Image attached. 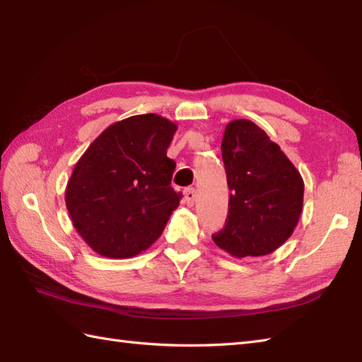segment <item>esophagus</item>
<instances>
[{"label":"esophagus","mask_w":362,"mask_h":362,"mask_svg":"<svg viewBox=\"0 0 362 362\" xmlns=\"http://www.w3.org/2000/svg\"><path fill=\"white\" fill-rule=\"evenodd\" d=\"M196 196H197V191H196V188L189 187V188H187V189H185V201H187V204H188V205H193V204H194V201H196Z\"/></svg>","instance_id":"34e87169"}]
</instances>
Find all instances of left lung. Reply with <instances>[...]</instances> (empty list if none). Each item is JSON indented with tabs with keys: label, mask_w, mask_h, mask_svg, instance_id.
<instances>
[{
	"label": "left lung",
	"mask_w": 362,
	"mask_h": 362,
	"mask_svg": "<svg viewBox=\"0 0 362 362\" xmlns=\"http://www.w3.org/2000/svg\"><path fill=\"white\" fill-rule=\"evenodd\" d=\"M230 189L226 227L213 235L236 258L263 257L286 243L303 206V179L280 146L249 119H235L222 136Z\"/></svg>",
	"instance_id": "8db88e82"
}]
</instances>
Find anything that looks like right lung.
Instances as JSON below:
<instances>
[{
  "label": "right lung",
  "instance_id": "add662e5",
  "mask_svg": "<svg viewBox=\"0 0 362 362\" xmlns=\"http://www.w3.org/2000/svg\"><path fill=\"white\" fill-rule=\"evenodd\" d=\"M177 126L156 113L107 127L76 163L65 189L74 228L107 258H130L158 240L180 193L166 157Z\"/></svg>",
  "mask_w": 362,
  "mask_h": 362
}]
</instances>
